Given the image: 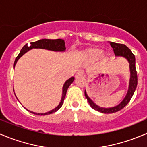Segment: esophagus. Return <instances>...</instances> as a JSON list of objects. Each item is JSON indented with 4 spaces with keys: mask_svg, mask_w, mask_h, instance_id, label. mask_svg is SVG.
Instances as JSON below:
<instances>
[{
    "mask_svg": "<svg viewBox=\"0 0 147 147\" xmlns=\"http://www.w3.org/2000/svg\"><path fill=\"white\" fill-rule=\"evenodd\" d=\"M84 74V71L82 70V69H79V70L77 72L76 75H75V77L76 78H78V77H80V76H82Z\"/></svg>",
    "mask_w": 147,
    "mask_h": 147,
    "instance_id": "34e87169",
    "label": "esophagus"
}]
</instances>
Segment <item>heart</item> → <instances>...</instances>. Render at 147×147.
I'll return each instance as SVG.
<instances>
[{"label":"heart","mask_w":147,"mask_h":147,"mask_svg":"<svg viewBox=\"0 0 147 147\" xmlns=\"http://www.w3.org/2000/svg\"><path fill=\"white\" fill-rule=\"evenodd\" d=\"M82 55L85 57L90 59V60H95L98 57H100L102 61H105L108 59V55L107 52H102L100 48L98 47H90L84 50L82 52Z\"/></svg>","instance_id":"b5f03b06"}]
</instances>
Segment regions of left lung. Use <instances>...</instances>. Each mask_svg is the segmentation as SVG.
Here are the masks:
<instances>
[{"mask_svg": "<svg viewBox=\"0 0 147 147\" xmlns=\"http://www.w3.org/2000/svg\"><path fill=\"white\" fill-rule=\"evenodd\" d=\"M113 48V52H114L116 57H124L125 59H127V61L129 63V69H130V80H129V88H128L127 93H126V96L123 98V100L119 104V105H116L114 107H111V108H102V107L98 106V105L95 103L90 98L88 97V94H87L86 90H85V98L88 100V102H89L91 108H93L95 111L100 112L102 113H116V112L119 111L122 108H124L130 100L131 99L132 96H133L134 93L135 92L136 86H137V73H136V66H135V63H136V59H135V56L134 54L132 53L130 49L127 47L126 45H122V44H118L114 43L112 42H108Z\"/></svg>", "mask_w": 147, "mask_h": 147, "instance_id": "8db88e82", "label": "left lung"}]
</instances>
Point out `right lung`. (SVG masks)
I'll return each instance as SVG.
<instances>
[{
	"label": "right lung",
	"instance_id": "right-lung-1",
	"mask_svg": "<svg viewBox=\"0 0 147 147\" xmlns=\"http://www.w3.org/2000/svg\"><path fill=\"white\" fill-rule=\"evenodd\" d=\"M30 46H28V44L24 45L22 49H21V52L18 54V55L17 56V57L16 58L15 62H14L13 67H15L17 63V61L20 59V57L23 56L25 53H26L28 51L31 50L32 49H47V50L50 51H54V52H65V49H66V47L65 46V41L63 39H40L39 41H36V42H31L30 43ZM74 80H75V78L74 77H72L69 79H68L67 80L65 81V84H64L63 87H62V98H61V100L59 102V105L55 108L54 109H52L50 111H48L47 113H35V112L31 111H28L31 112V113H34V114L36 115H48L51 114V113H53L55 112H56L59 109V108L62 107V104H63L64 100H65V96H66L67 90L68 88H69V85L73 82Z\"/></svg>",
	"mask_w": 147,
	"mask_h": 147
}]
</instances>
